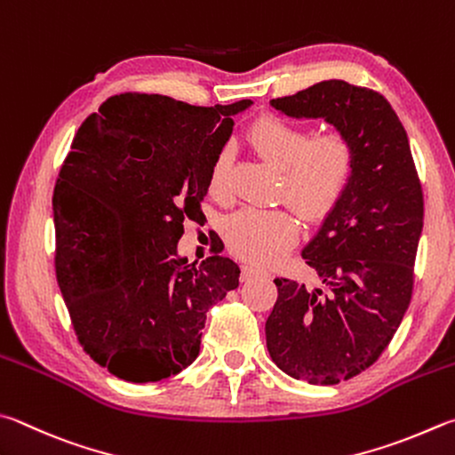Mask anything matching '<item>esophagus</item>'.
Wrapping results in <instances>:
<instances>
[{"label":"esophagus","mask_w":455,"mask_h":455,"mask_svg":"<svg viewBox=\"0 0 455 455\" xmlns=\"http://www.w3.org/2000/svg\"><path fill=\"white\" fill-rule=\"evenodd\" d=\"M264 275H268V270L256 267V264H244L243 267V280H251L254 276H264Z\"/></svg>","instance_id":"1"}]
</instances>
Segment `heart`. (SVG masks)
<instances>
[{"label": "heart", "instance_id": "b5f03b06", "mask_svg": "<svg viewBox=\"0 0 455 455\" xmlns=\"http://www.w3.org/2000/svg\"><path fill=\"white\" fill-rule=\"evenodd\" d=\"M310 131L278 115H264L249 131L252 147L280 169L278 193L304 220H318L332 209L348 187L356 155L350 139L328 131ZM228 151H220L211 169V191L227 188ZM292 214L283 209H243L227 222L228 249L251 262H272L294 241Z\"/></svg>", "mask_w": 455, "mask_h": 455}]
</instances>
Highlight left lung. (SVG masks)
<instances>
[{"label": "left lung", "mask_w": 455, "mask_h": 455, "mask_svg": "<svg viewBox=\"0 0 455 455\" xmlns=\"http://www.w3.org/2000/svg\"><path fill=\"white\" fill-rule=\"evenodd\" d=\"M270 105L294 119H324L356 155L344 195L302 249L320 286L275 278L278 299L264 326L280 370L332 386L374 364L410 307L422 185L406 129L376 91L330 79Z\"/></svg>", "instance_id": "8db88e82"}]
</instances>
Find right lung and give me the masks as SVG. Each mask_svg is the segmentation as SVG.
<instances>
[{
  "mask_svg": "<svg viewBox=\"0 0 455 455\" xmlns=\"http://www.w3.org/2000/svg\"><path fill=\"white\" fill-rule=\"evenodd\" d=\"M251 105L123 93L73 139L53 191L57 283L77 340L113 376L145 384L191 366L206 312L238 286L235 260L214 252L196 267L177 244Z\"/></svg>",
  "mask_w": 455,
  "mask_h": 455,
  "instance_id": "obj_1",
  "label": "right lung"
}]
</instances>
